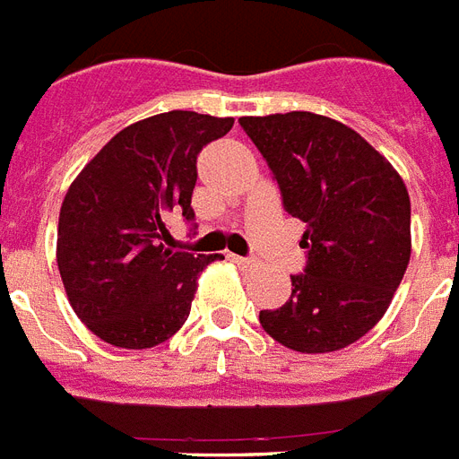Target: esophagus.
<instances>
[{"instance_id": "34e87169", "label": "esophagus", "mask_w": 459, "mask_h": 459, "mask_svg": "<svg viewBox=\"0 0 459 459\" xmlns=\"http://www.w3.org/2000/svg\"><path fill=\"white\" fill-rule=\"evenodd\" d=\"M230 260H234V263H237V265H241V267H251L253 263H255V260H253V258H244V255H234V253H230Z\"/></svg>"}]
</instances>
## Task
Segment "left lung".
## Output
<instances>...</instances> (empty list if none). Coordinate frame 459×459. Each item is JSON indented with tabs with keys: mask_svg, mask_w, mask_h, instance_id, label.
<instances>
[{
	"mask_svg": "<svg viewBox=\"0 0 459 459\" xmlns=\"http://www.w3.org/2000/svg\"><path fill=\"white\" fill-rule=\"evenodd\" d=\"M281 192L306 222L303 274L260 325L299 353H332L384 317L410 263V196L401 175L355 130L317 113L239 118Z\"/></svg>",
	"mask_w": 459,
	"mask_h": 459,
	"instance_id": "8db88e82",
	"label": "left lung"
}]
</instances>
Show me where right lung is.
Masks as SVG:
<instances>
[{"label": "right lung", "mask_w": 459, "mask_h": 459, "mask_svg": "<svg viewBox=\"0 0 459 459\" xmlns=\"http://www.w3.org/2000/svg\"><path fill=\"white\" fill-rule=\"evenodd\" d=\"M234 118L168 111L120 130L82 168L58 212L56 263L73 310L101 341L153 348L189 317L220 253L168 248V220H194L196 156Z\"/></svg>", "instance_id": "add662e5"}]
</instances>
